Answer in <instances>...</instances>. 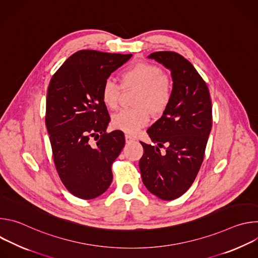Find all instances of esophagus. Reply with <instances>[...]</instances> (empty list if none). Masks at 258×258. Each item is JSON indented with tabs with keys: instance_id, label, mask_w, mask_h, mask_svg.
Returning <instances> with one entry per match:
<instances>
[{
	"instance_id": "esophagus-1",
	"label": "esophagus",
	"mask_w": 258,
	"mask_h": 258,
	"mask_svg": "<svg viewBox=\"0 0 258 258\" xmlns=\"http://www.w3.org/2000/svg\"><path fill=\"white\" fill-rule=\"evenodd\" d=\"M133 141H135V139H134L132 136L125 135V142H126V143H131V142H133Z\"/></svg>"
}]
</instances>
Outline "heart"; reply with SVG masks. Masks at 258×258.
Here are the masks:
<instances>
[{
    "label": "heart",
    "instance_id": "1",
    "mask_svg": "<svg viewBox=\"0 0 258 258\" xmlns=\"http://www.w3.org/2000/svg\"><path fill=\"white\" fill-rule=\"evenodd\" d=\"M121 85L124 88L138 87L135 105L136 108L122 109L112 117V126L128 135L137 134L148 124L151 111L161 114L170 104L173 96V83L157 65L151 63H138L120 75ZM120 87L111 80L104 82L101 89V98L105 106L114 109L118 105Z\"/></svg>",
    "mask_w": 258,
    "mask_h": 258
}]
</instances>
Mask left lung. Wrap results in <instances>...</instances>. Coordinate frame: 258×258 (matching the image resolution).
<instances>
[{"label":"left lung","mask_w":258,"mask_h":258,"mask_svg":"<svg viewBox=\"0 0 258 258\" xmlns=\"http://www.w3.org/2000/svg\"><path fill=\"white\" fill-rule=\"evenodd\" d=\"M170 70L173 96L162 116L147 133L156 146L141 142L144 154L139 166L145 187L162 200L186 193L203 162L212 125L208 88L195 67L175 52L148 56ZM163 144L164 154L160 152Z\"/></svg>","instance_id":"8db88e82"}]
</instances>
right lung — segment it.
<instances>
[{"mask_svg":"<svg viewBox=\"0 0 258 258\" xmlns=\"http://www.w3.org/2000/svg\"><path fill=\"white\" fill-rule=\"evenodd\" d=\"M132 56L82 50L51 79L46 125L54 162L65 188L81 199L102 195L112 181L111 165L125 140L120 131L106 133L110 116L101 89Z\"/></svg>","mask_w":258,"mask_h":258,"instance_id":"add662e5","label":"right lung"}]
</instances>
